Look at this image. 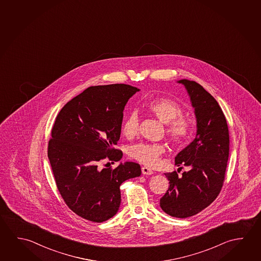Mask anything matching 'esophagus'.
<instances>
[{
	"instance_id": "obj_1",
	"label": "esophagus",
	"mask_w": 261,
	"mask_h": 261,
	"mask_svg": "<svg viewBox=\"0 0 261 261\" xmlns=\"http://www.w3.org/2000/svg\"><path fill=\"white\" fill-rule=\"evenodd\" d=\"M142 173H143V175H152L154 172L152 169H150L149 167H142Z\"/></svg>"
}]
</instances>
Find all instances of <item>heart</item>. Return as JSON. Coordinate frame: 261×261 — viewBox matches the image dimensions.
I'll return each instance as SVG.
<instances>
[{
	"label": "heart",
	"mask_w": 261,
	"mask_h": 261,
	"mask_svg": "<svg viewBox=\"0 0 261 261\" xmlns=\"http://www.w3.org/2000/svg\"><path fill=\"white\" fill-rule=\"evenodd\" d=\"M147 110L158 120L167 124L166 132L175 145H182L192 136V122L186 118L179 103L167 97L155 98L146 106ZM139 132V117L137 112L130 113L122 125V133L128 139L137 137ZM166 146L160 144H137L129 150V155L148 167L158 166L160 158L166 153Z\"/></svg>",
	"instance_id": "heart-1"
}]
</instances>
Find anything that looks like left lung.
Instances as JSON below:
<instances>
[{
  "label": "left lung",
  "mask_w": 261,
  "mask_h": 261,
  "mask_svg": "<svg viewBox=\"0 0 261 261\" xmlns=\"http://www.w3.org/2000/svg\"><path fill=\"white\" fill-rule=\"evenodd\" d=\"M177 83L188 91L195 109L197 135L175 158V166L188 167L189 171L181 176L175 171L165 174L170 186L160 198V206L169 216L186 218L205 210L220 192L229 154V134L222 109L203 86L187 79Z\"/></svg>",
  "instance_id": "1"
}]
</instances>
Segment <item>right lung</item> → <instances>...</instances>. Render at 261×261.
Here are the masks:
<instances>
[{"mask_svg": "<svg viewBox=\"0 0 261 261\" xmlns=\"http://www.w3.org/2000/svg\"><path fill=\"white\" fill-rule=\"evenodd\" d=\"M139 89L116 84L91 86L66 103L56 116L48 143L56 186L69 208L101 223L113 218L121 203L120 186L141 175L134 162L100 169L103 160L117 162L124 107Z\"/></svg>", "mask_w": 261, "mask_h": 261, "instance_id": "obj_1", "label": "right lung"}]
</instances>
